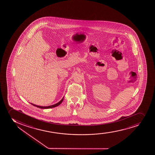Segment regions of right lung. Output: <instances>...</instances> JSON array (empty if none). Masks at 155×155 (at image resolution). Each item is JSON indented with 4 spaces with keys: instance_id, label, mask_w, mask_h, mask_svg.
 <instances>
[{
    "instance_id": "obj_1",
    "label": "right lung",
    "mask_w": 155,
    "mask_h": 155,
    "mask_svg": "<svg viewBox=\"0 0 155 155\" xmlns=\"http://www.w3.org/2000/svg\"><path fill=\"white\" fill-rule=\"evenodd\" d=\"M63 100H64V97L62 98V99L60 101L58 102V103H56V104H54V105H50V106H48V107H41V106H39V105H37L36 104H32V103H31L32 105H34L35 107H39V108H40V109H51V108H53V107H57V106H58L59 105H60L61 103H62V101H63Z\"/></svg>"
}]
</instances>
